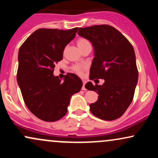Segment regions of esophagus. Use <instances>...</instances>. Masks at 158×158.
Instances as JSON below:
<instances>
[{"mask_svg":"<svg viewBox=\"0 0 158 158\" xmlns=\"http://www.w3.org/2000/svg\"><path fill=\"white\" fill-rule=\"evenodd\" d=\"M82 82H83V85H82V88H81V89H82L83 90H86V88H85V84H86V81H85V80H83L82 81Z\"/></svg>","mask_w":158,"mask_h":158,"instance_id":"obj_1","label":"esophagus"}]
</instances>
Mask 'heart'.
<instances>
[{
	"instance_id": "heart-1",
	"label": "heart",
	"mask_w": 158,
	"mask_h": 158,
	"mask_svg": "<svg viewBox=\"0 0 158 158\" xmlns=\"http://www.w3.org/2000/svg\"><path fill=\"white\" fill-rule=\"evenodd\" d=\"M90 44V42L88 41V40H87L86 39H83V38H81V39H79L77 40V46L79 49H82L84 47L87 46V45ZM83 68L82 67L79 66V65H75V66L73 67V70L74 72L77 73H81L83 71Z\"/></svg>"
}]
</instances>
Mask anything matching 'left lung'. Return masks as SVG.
<instances>
[{
  "label": "left lung",
  "instance_id": "obj_1",
  "mask_svg": "<svg viewBox=\"0 0 158 158\" xmlns=\"http://www.w3.org/2000/svg\"><path fill=\"white\" fill-rule=\"evenodd\" d=\"M78 35L90 41L94 49L90 79L105 81L102 85H94L91 81L85 85L87 89L99 94L97 102L90 104V111L104 120L119 118L131 103L138 80L133 47L109 25L79 28Z\"/></svg>",
  "mask_w": 158,
  "mask_h": 158
}]
</instances>
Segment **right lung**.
Instances as JSON below:
<instances>
[{
    "instance_id": "add662e5",
    "label": "right lung",
    "mask_w": 158,
    "mask_h": 158,
    "mask_svg": "<svg viewBox=\"0 0 158 158\" xmlns=\"http://www.w3.org/2000/svg\"><path fill=\"white\" fill-rule=\"evenodd\" d=\"M78 29H39L19 49L17 81L23 101L34 115L46 122L62 118L70 97L82 87L76 74L67 73L64 81L53 75L55 64L62 59L64 48Z\"/></svg>"
}]
</instances>
